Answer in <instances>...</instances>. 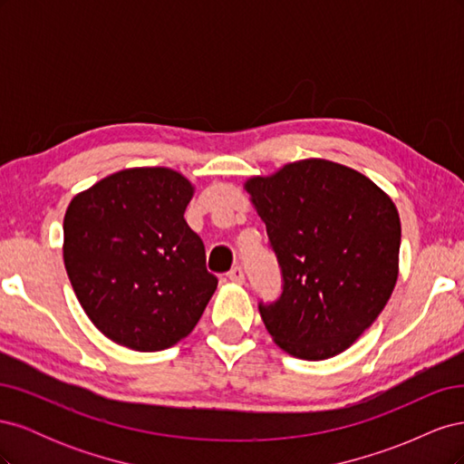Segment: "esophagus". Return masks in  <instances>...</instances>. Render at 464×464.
<instances>
[{
    "instance_id": "obj_1",
    "label": "esophagus",
    "mask_w": 464,
    "mask_h": 464,
    "mask_svg": "<svg viewBox=\"0 0 464 464\" xmlns=\"http://www.w3.org/2000/svg\"><path fill=\"white\" fill-rule=\"evenodd\" d=\"M228 278L232 280V283L242 285L244 280H246V275H244V269H242V266H234V269L228 273Z\"/></svg>"
}]
</instances>
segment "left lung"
<instances>
[{
    "instance_id": "8db88e82",
    "label": "left lung",
    "mask_w": 464,
    "mask_h": 464,
    "mask_svg": "<svg viewBox=\"0 0 464 464\" xmlns=\"http://www.w3.org/2000/svg\"><path fill=\"white\" fill-rule=\"evenodd\" d=\"M246 189L266 227L283 286L259 314L304 360L343 353L383 312L397 283L401 220L372 179L329 160L286 164Z\"/></svg>"
}]
</instances>
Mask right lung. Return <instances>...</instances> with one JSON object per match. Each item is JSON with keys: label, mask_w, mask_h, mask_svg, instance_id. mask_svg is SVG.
<instances>
[{"label": "right lung", "mask_w": 464, "mask_h": 464, "mask_svg": "<svg viewBox=\"0 0 464 464\" xmlns=\"http://www.w3.org/2000/svg\"><path fill=\"white\" fill-rule=\"evenodd\" d=\"M191 195L170 168H130L65 210L67 276L96 329L121 346L157 353L176 344L217 290L203 240L184 218Z\"/></svg>", "instance_id": "add662e5"}]
</instances>
